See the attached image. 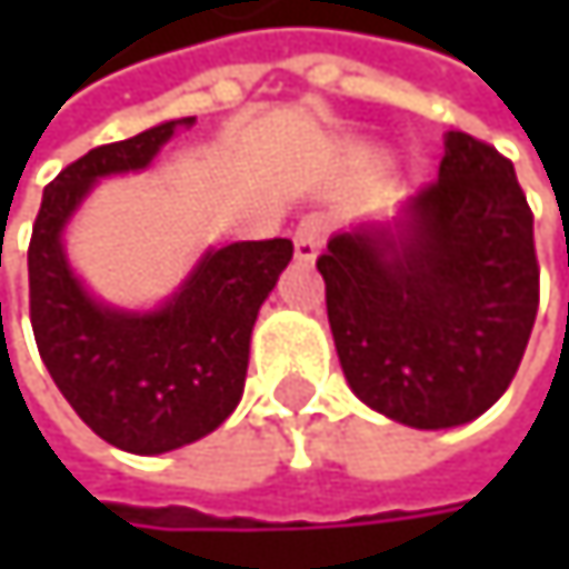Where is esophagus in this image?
Returning <instances> with one entry per match:
<instances>
[{"mask_svg": "<svg viewBox=\"0 0 569 569\" xmlns=\"http://www.w3.org/2000/svg\"><path fill=\"white\" fill-rule=\"evenodd\" d=\"M329 233V220L322 213H309L299 220L296 233H292V247H296V260L299 263H312L319 257V247L326 243Z\"/></svg>", "mask_w": 569, "mask_h": 569, "instance_id": "esophagus-1", "label": "esophagus"}]
</instances>
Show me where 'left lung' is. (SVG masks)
<instances>
[{
  "label": "left lung",
  "mask_w": 569,
  "mask_h": 569,
  "mask_svg": "<svg viewBox=\"0 0 569 569\" xmlns=\"http://www.w3.org/2000/svg\"><path fill=\"white\" fill-rule=\"evenodd\" d=\"M346 382L408 428H455L508 392L540 270L533 213L491 144L445 134L438 180L392 223H359L316 260Z\"/></svg>",
  "instance_id": "8db88e82"
}]
</instances>
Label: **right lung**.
Here are the masks:
<instances>
[{"instance_id":"1","label":"right lung","mask_w":569,"mask_h":569,"mask_svg":"<svg viewBox=\"0 0 569 569\" xmlns=\"http://www.w3.org/2000/svg\"><path fill=\"white\" fill-rule=\"evenodd\" d=\"M164 121L101 144L42 193L29 243V312L58 392L108 445L164 455L220 428L240 405L250 336L263 299L292 260V243L243 240L207 250L158 309L94 299L64 257V227L101 177L144 171L177 128Z\"/></svg>"}]
</instances>
